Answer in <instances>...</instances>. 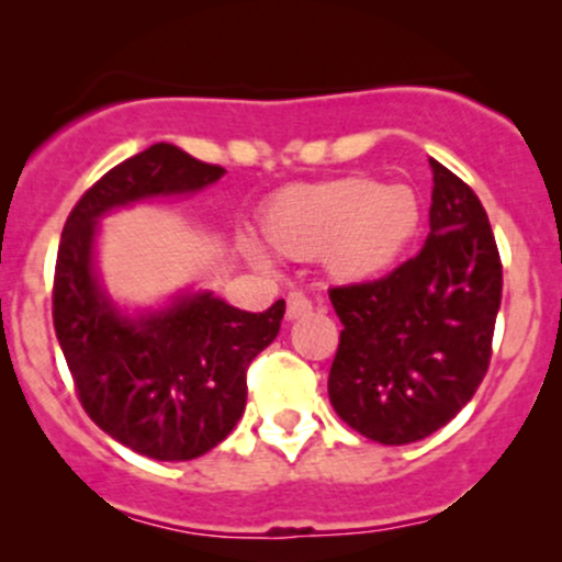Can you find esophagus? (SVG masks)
<instances>
[{"instance_id": "esophagus-1", "label": "esophagus", "mask_w": 562, "mask_h": 562, "mask_svg": "<svg viewBox=\"0 0 562 562\" xmlns=\"http://www.w3.org/2000/svg\"><path fill=\"white\" fill-rule=\"evenodd\" d=\"M310 312H312V301L306 299L304 293L293 291L291 295H288V319H299Z\"/></svg>"}]
</instances>
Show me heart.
<instances>
[{
  "label": "heart",
  "mask_w": 562,
  "mask_h": 562,
  "mask_svg": "<svg viewBox=\"0 0 562 562\" xmlns=\"http://www.w3.org/2000/svg\"><path fill=\"white\" fill-rule=\"evenodd\" d=\"M424 224L422 196L408 183H375L366 176L295 183L263 205L258 229L277 256L323 258L338 282H371L390 274L416 243ZM250 261L267 267L256 243Z\"/></svg>",
  "instance_id": "b5f03b06"
}]
</instances>
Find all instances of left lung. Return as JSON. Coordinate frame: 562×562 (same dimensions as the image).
I'll return each instance as SVG.
<instances>
[{
    "label": "left lung",
    "mask_w": 562,
    "mask_h": 562,
    "mask_svg": "<svg viewBox=\"0 0 562 562\" xmlns=\"http://www.w3.org/2000/svg\"><path fill=\"white\" fill-rule=\"evenodd\" d=\"M429 237L373 282L330 288L344 330L328 375L341 422L384 446L446 427L485 379L502 258L477 194L429 159Z\"/></svg>",
    "instance_id": "8db88e82"
}]
</instances>
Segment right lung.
<instances>
[{
    "mask_svg": "<svg viewBox=\"0 0 562 562\" xmlns=\"http://www.w3.org/2000/svg\"><path fill=\"white\" fill-rule=\"evenodd\" d=\"M224 172L154 144L92 183L60 234L53 325L79 403L109 437L157 461L196 459L237 427L245 373L280 333L285 301L252 314L200 291L125 314L98 280V221L133 202L194 194Z\"/></svg>",
    "mask_w": 562,
    "mask_h": 562,
    "instance_id": "add662e5",
    "label": "right lung"
}]
</instances>
